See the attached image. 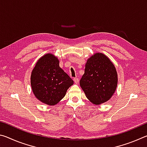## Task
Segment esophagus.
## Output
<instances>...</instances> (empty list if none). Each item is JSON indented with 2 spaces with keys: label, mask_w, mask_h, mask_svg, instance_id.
Wrapping results in <instances>:
<instances>
[{
  "label": "esophagus",
  "mask_w": 147,
  "mask_h": 147,
  "mask_svg": "<svg viewBox=\"0 0 147 147\" xmlns=\"http://www.w3.org/2000/svg\"><path fill=\"white\" fill-rule=\"evenodd\" d=\"M73 80H74V82H75L76 84H77V83H78L79 79H78V78H73Z\"/></svg>",
  "instance_id": "34e87169"
}]
</instances>
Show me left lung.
<instances>
[{
	"label": "left lung",
	"instance_id": "obj_1",
	"mask_svg": "<svg viewBox=\"0 0 147 147\" xmlns=\"http://www.w3.org/2000/svg\"><path fill=\"white\" fill-rule=\"evenodd\" d=\"M80 85L93 104L105 102L113 95L117 85L115 66L104 54H95L87 61Z\"/></svg>",
	"mask_w": 147,
	"mask_h": 147
}]
</instances>
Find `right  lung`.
Masks as SVG:
<instances>
[{
    "label": "right lung",
    "mask_w": 147,
    "mask_h": 147,
    "mask_svg": "<svg viewBox=\"0 0 147 147\" xmlns=\"http://www.w3.org/2000/svg\"><path fill=\"white\" fill-rule=\"evenodd\" d=\"M73 80L59 66L51 54L39 59L32 72L31 86L36 97L48 105H54L65 95Z\"/></svg>",
    "instance_id": "1"
}]
</instances>
